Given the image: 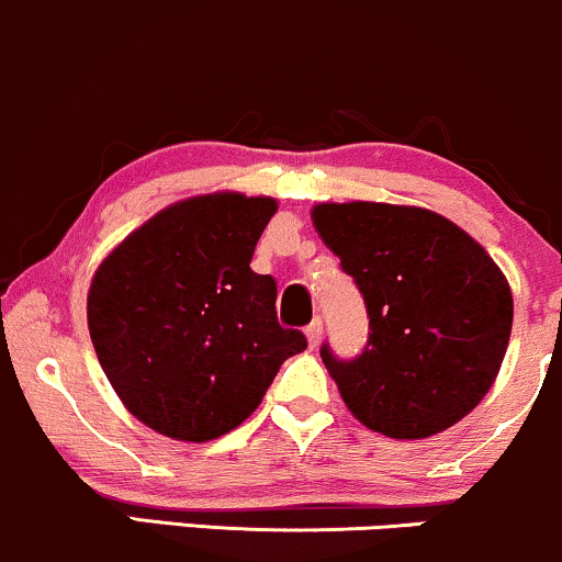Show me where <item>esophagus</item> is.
<instances>
[{
  "label": "esophagus",
  "instance_id": "1",
  "mask_svg": "<svg viewBox=\"0 0 562 562\" xmlns=\"http://www.w3.org/2000/svg\"><path fill=\"white\" fill-rule=\"evenodd\" d=\"M306 338H308V346H312V348L319 346V340H322V319L319 317H314L312 325L306 327Z\"/></svg>",
  "mask_w": 562,
  "mask_h": 562
}]
</instances>
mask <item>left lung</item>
<instances>
[{
	"label": "left lung",
	"instance_id": "obj_1",
	"mask_svg": "<svg viewBox=\"0 0 562 562\" xmlns=\"http://www.w3.org/2000/svg\"><path fill=\"white\" fill-rule=\"evenodd\" d=\"M314 229L364 295L370 338L357 359L322 346L351 415L389 438H428L492 389L513 293L492 256L454 222L417 205L319 203Z\"/></svg>",
	"mask_w": 562,
	"mask_h": 562
}]
</instances>
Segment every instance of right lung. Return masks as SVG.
I'll return each instance as SVG.
<instances>
[{
  "instance_id": "right-lung-1",
  "label": "right lung",
  "mask_w": 562,
  "mask_h": 562,
  "mask_svg": "<svg viewBox=\"0 0 562 562\" xmlns=\"http://www.w3.org/2000/svg\"><path fill=\"white\" fill-rule=\"evenodd\" d=\"M274 198L211 192L147 218L97 267L87 295L102 372L137 420L214 441L248 420L293 353L277 282L250 269Z\"/></svg>"
}]
</instances>
